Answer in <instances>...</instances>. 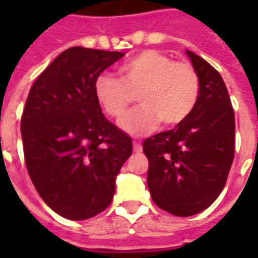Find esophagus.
Masks as SVG:
<instances>
[{
  "instance_id": "esophagus-1",
  "label": "esophagus",
  "mask_w": 258,
  "mask_h": 258,
  "mask_svg": "<svg viewBox=\"0 0 258 258\" xmlns=\"http://www.w3.org/2000/svg\"><path fill=\"white\" fill-rule=\"evenodd\" d=\"M133 145H134V152H137V153H140V152H142V145H141L140 141H133Z\"/></svg>"
}]
</instances>
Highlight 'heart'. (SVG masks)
Masks as SVG:
<instances>
[{"mask_svg":"<svg viewBox=\"0 0 258 258\" xmlns=\"http://www.w3.org/2000/svg\"><path fill=\"white\" fill-rule=\"evenodd\" d=\"M118 79L110 73L98 76L94 85L96 101L109 117L121 118L138 94L140 107L120 121L131 135L182 123L199 98V77L186 62H174L166 53L146 49L120 66Z\"/></svg>","mask_w":258,"mask_h":258,"instance_id":"1","label":"heart"}]
</instances>
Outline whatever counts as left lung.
Masks as SVG:
<instances>
[{
	"label": "left lung",
	"instance_id": "8db88e82",
	"mask_svg": "<svg viewBox=\"0 0 258 258\" xmlns=\"http://www.w3.org/2000/svg\"><path fill=\"white\" fill-rule=\"evenodd\" d=\"M186 53L199 77L194 110L175 128L144 141L152 199L177 217L198 214L218 198L235 155V114L225 83L209 62Z\"/></svg>",
	"mask_w": 258,
	"mask_h": 258
}]
</instances>
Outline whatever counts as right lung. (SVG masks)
<instances>
[{"label":"right lung","mask_w":258,"mask_h":258,"mask_svg":"<svg viewBox=\"0 0 258 258\" xmlns=\"http://www.w3.org/2000/svg\"><path fill=\"white\" fill-rule=\"evenodd\" d=\"M123 52L69 48L31 85L22 114L25 162L42 200L80 221L110 205L116 175L133 153L128 135L105 118L98 76Z\"/></svg>","instance_id":"1"}]
</instances>
